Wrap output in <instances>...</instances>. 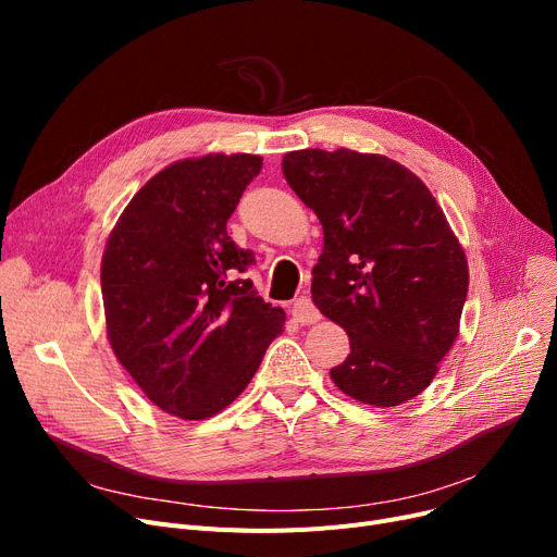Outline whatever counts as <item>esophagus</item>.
I'll use <instances>...</instances> for the list:
<instances>
[{"instance_id": "esophagus-1", "label": "esophagus", "mask_w": 557, "mask_h": 557, "mask_svg": "<svg viewBox=\"0 0 557 557\" xmlns=\"http://www.w3.org/2000/svg\"><path fill=\"white\" fill-rule=\"evenodd\" d=\"M294 318L300 325H313L320 320V311L315 309V305L309 298H298L294 302Z\"/></svg>"}]
</instances>
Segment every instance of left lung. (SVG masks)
I'll return each mask as SVG.
<instances>
[{"label":"left lung","instance_id":"left-lung-1","mask_svg":"<svg viewBox=\"0 0 557 557\" xmlns=\"http://www.w3.org/2000/svg\"><path fill=\"white\" fill-rule=\"evenodd\" d=\"M282 171L325 234L311 300L349 336L332 382L379 408L418 397L458 336L470 286L443 208L386 156L302 149Z\"/></svg>","mask_w":557,"mask_h":557}]
</instances>
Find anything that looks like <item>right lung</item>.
<instances>
[{
  "mask_svg": "<svg viewBox=\"0 0 557 557\" xmlns=\"http://www.w3.org/2000/svg\"><path fill=\"white\" fill-rule=\"evenodd\" d=\"M261 171L250 153L178 160L146 183L112 227L101 259L112 352L164 413L212 418L237 399L286 313L239 273L248 250L227 219Z\"/></svg>",
  "mask_w": 557,
  "mask_h": 557,
  "instance_id": "add662e5",
  "label": "right lung"
}]
</instances>
